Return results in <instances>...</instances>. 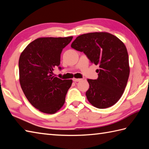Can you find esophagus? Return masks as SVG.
Segmentation results:
<instances>
[{
    "instance_id": "obj_1",
    "label": "esophagus",
    "mask_w": 149,
    "mask_h": 149,
    "mask_svg": "<svg viewBox=\"0 0 149 149\" xmlns=\"http://www.w3.org/2000/svg\"><path fill=\"white\" fill-rule=\"evenodd\" d=\"M82 80V79H77V78H73V81L74 82H79Z\"/></svg>"
}]
</instances>
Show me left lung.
<instances>
[{
	"mask_svg": "<svg viewBox=\"0 0 149 149\" xmlns=\"http://www.w3.org/2000/svg\"><path fill=\"white\" fill-rule=\"evenodd\" d=\"M71 47L99 66L97 79H88L90 88L86 95L90 103L99 109L113 106L122 97L130 72L124 44L111 34L96 32L77 36Z\"/></svg>",
	"mask_w": 149,
	"mask_h": 149,
	"instance_id": "8db88e82",
	"label": "left lung"
}]
</instances>
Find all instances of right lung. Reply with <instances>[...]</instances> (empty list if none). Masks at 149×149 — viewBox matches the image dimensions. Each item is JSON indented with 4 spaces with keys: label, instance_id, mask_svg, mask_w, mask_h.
I'll return each instance as SVG.
<instances>
[{
    "label": "right lung",
    "instance_id": "add662e5",
    "mask_svg": "<svg viewBox=\"0 0 149 149\" xmlns=\"http://www.w3.org/2000/svg\"><path fill=\"white\" fill-rule=\"evenodd\" d=\"M72 36L40 38L30 43L19 58V80L29 102L41 112L54 114L65 104V97L72 80L53 76L63 49Z\"/></svg>",
    "mask_w": 149,
    "mask_h": 149
}]
</instances>
